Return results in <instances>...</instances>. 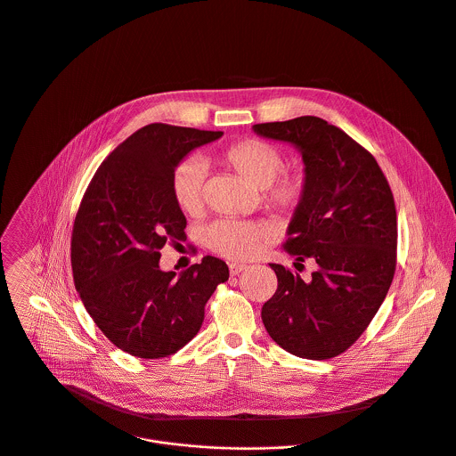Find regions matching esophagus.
Here are the masks:
<instances>
[{
	"instance_id": "obj_1",
	"label": "esophagus",
	"mask_w": 456,
	"mask_h": 456,
	"mask_svg": "<svg viewBox=\"0 0 456 456\" xmlns=\"http://www.w3.org/2000/svg\"><path fill=\"white\" fill-rule=\"evenodd\" d=\"M246 269H248L246 264H235V262L230 264V274H232V276H237L239 273H242V271H246Z\"/></svg>"
}]
</instances>
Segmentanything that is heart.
<instances>
[{
  "mask_svg": "<svg viewBox=\"0 0 456 456\" xmlns=\"http://www.w3.org/2000/svg\"><path fill=\"white\" fill-rule=\"evenodd\" d=\"M224 166L262 189L264 201L278 214H290L305 192V176L299 171H285L283 151L260 139H244L221 153ZM205 166L198 159H185L171 175L173 200L185 214H196L203 203ZM210 249L232 260H248L264 251L274 239V232L264 223L221 219L205 233Z\"/></svg>",
  "mask_w": 456,
  "mask_h": 456,
  "instance_id": "b5f03b06",
  "label": "heart"
}]
</instances>
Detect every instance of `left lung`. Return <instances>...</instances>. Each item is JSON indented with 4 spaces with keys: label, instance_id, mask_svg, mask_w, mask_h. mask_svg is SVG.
Returning <instances> with one entry per match:
<instances>
[{
    "label": "left lung",
    "instance_id": "8db88e82",
    "mask_svg": "<svg viewBox=\"0 0 456 456\" xmlns=\"http://www.w3.org/2000/svg\"><path fill=\"white\" fill-rule=\"evenodd\" d=\"M260 137L292 144L305 164V192L283 249L317 264L310 281L280 264L278 289L262 306L271 338L285 351L326 360L344 353L381 306L395 271L392 191L374 157L340 128L303 116L253 125Z\"/></svg>",
    "mask_w": 456,
    "mask_h": 456
}]
</instances>
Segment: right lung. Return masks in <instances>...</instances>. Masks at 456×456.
Masks as SVG:
<instances>
[{
    "mask_svg": "<svg viewBox=\"0 0 456 456\" xmlns=\"http://www.w3.org/2000/svg\"><path fill=\"white\" fill-rule=\"evenodd\" d=\"M221 137L148 125L107 157L86 191L71 237L75 287L105 337L132 356L182 349L200 331L216 287L230 276L210 255L180 274L160 269V249L182 240L187 226L171 175L192 150Z\"/></svg>",
    "mask_w": 456,
    "mask_h": 456,
    "instance_id": "obj_1",
    "label": "right lung"
}]
</instances>
